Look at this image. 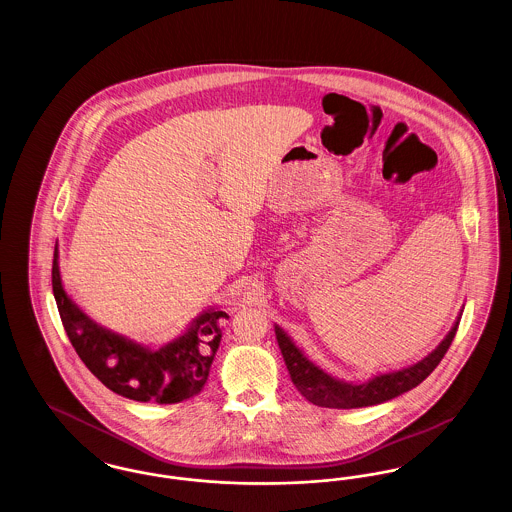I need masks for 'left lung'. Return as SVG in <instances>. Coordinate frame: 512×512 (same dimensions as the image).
Wrapping results in <instances>:
<instances>
[{
	"label": "left lung",
	"mask_w": 512,
	"mask_h": 512,
	"mask_svg": "<svg viewBox=\"0 0 512 512\" xmlns=\"http://www.w3.org/2000/svg\"><path fill=\"white\" fill-rule=\"evenodd\" d=\"M459 322L461 320H457L447 338L420 363L390 374L374 376L365 384H347L328 376L318 366L307 361V357L293 345V341L278 326L274 330L282 357L290 370L293 386L307 401L315 403L318 407L330 409H359L390 401L405 391L413 390L422 380H426L432 374V370L439 365V361L445 357L449 345L453 343Z\"/></svg>",
	"instance_id": "1"
}]
</instances>
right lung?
Wrapping results in <instances>:
<instances>
[{
  "label": "right lung",
  "instance_id": "1",
  "mask_svg": "<svg viewBox=\"0 0 512 512\" xmlns=\"http://www.w3.org/2000/svg\"><path fill=\"white\" fill-rule=\"evenodd\" d=\"M51 286L74 351L109 390L142 403L171 405L194 397L205 386L222 338L224 311L203 313L186 336L151 351L101 328L74 305L61 284L57 247Z\"/></svg>",
  "mask_w": 512,
  "mask_h": 512
}]
</instances>
